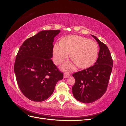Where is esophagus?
<instances>
[{
	"label": "esophagus",
	"mask_w": 126,
	"mask_h": 126,
	"mask_svg": "<svg viewBox=\"0 0 126 126\" xmlns=\"http://www.w3.org/2000/svg\"><path fill=\"white\" fill-rule=\"evenodd\" d=\"M69 76H70V74H67V73H65V74H64L63 77H64V78H67V77H69Z\"/></svg>",
	"instance_id": "esophagus-1"
}]
</instances>
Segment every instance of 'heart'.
<instances>
[{
  "instance_id": "1",
  "label": "heart",
  "mask_w": 126,
  "mask_h": 126,
  "mask_svg": "<svg viewBox=\"0 0 126 126\" xmlns=\"http://www.w3.org/2000/svg\"><path fill=\"white\" fill-rule=\"evenodd\" d=\"M68 54L72 61L79 68H87L94 63L98 54V46L96 42L86 38L72 35L64 37L61 44H56L53 49V59L55 63L59 64L67 58ZM63 68L72 69L74 64H64Z\"/></svg>"
}]
</instances>
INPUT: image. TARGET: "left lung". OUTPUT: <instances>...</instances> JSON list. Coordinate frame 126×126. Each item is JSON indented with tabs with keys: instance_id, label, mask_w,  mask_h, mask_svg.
<instances>
[{
	"instance_id": "1",
	"label": "left lung",
	"mask_w": 126,
	"mask_h": 126,
	"mask_svg": "<svg viewBox=\"0 0 126 126\" xmlns=\"http://www.w3.org/2000/svg\"><path fill=\"white\" fill-rule=\"evenodd\" d=\"M91 36L98 42L100 48L96 62L94 66L72 75L75 79L72 87V94L76 100L85 104L94 102L105 93L113 66L107 46L96 36Z\"/></svg>"
}]
</instances>
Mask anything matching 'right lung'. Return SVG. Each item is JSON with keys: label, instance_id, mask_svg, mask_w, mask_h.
Instances as JSON below:
<instances>
[{"label": "right lung", "instance_id": "obj_1", "mask_svg": "<svg viewBox=\"0 0 126 126\" xmlns=\"http://www.w3.org/2000/svg\"><path fill=\"white\" fill-rule=\"evenodd\" d=\"M60 30H43L26 40L16 56L14 71L19 88L33 101L51 96L63 73L53 63V42Z\"/></svg>", "mask_w": 126, "mask_h": 126}]
</instances>
